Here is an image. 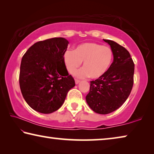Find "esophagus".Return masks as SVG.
<instances>
[{"instance_id":"obj_1","label":"esophagus","mask_w":154,"mask_h":154,"mask_svg":"<svg viewBox=\"0 0 154 154\" xmlns=\"http://www.w3.org/2000/svg\"><path fill=\"white\" fill-rule=\"evenodd\" d=\"M75 83H76V84H78V83H79L80 82V80L77 79H75Z\"/></svg>"}]
</instances>
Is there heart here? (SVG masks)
<instances>
[{
  "label": "heart",
  "mask_w": 154,
  "mask_h": 154,
  "mask_svg": "<svg viewBox=\"0 0 154 154\" xmlns=\"http://www.w3.org/2000/svg\"><path fill=\"white\" fill-rule=\"evenodd\" d=\"M113 51L100 44L86 42L80 44L73 50L69 49L64 54L68 72L73 74L83 62V68L76 72L78 77L90 76L97 79L105 73L113 60Z\"/></svg>",
  "instance_id": "obj_1"
}]
</instances>
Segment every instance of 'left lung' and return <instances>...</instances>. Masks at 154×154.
<instances>
[{
    "mask_svg": "<svg viewBox=\"0 0 154 154\" xmlns=\"http://www.w3.org/2000/svg\"><path fill=\"white\" fill-rule=\"evenodd\" d=\"M111 46L113 62L105 74L90 82L86 102L99 114H108L123 105L134 83V64L127 49L115 41L103 39Z\"/></svg>",
    "mask_w": 154,
    "mask_h": 154,
    "instance_id": "obj_1",
    "label": "left lung"
}]
</instances>
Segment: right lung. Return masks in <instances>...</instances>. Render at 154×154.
<instances>
[{
    "label": "right lung",
    "mask_w": 154,
    "mask_h": 154,
    "mask_svg": "<svg viewBox=\"0 0 154 154\" xmlns=\"http://www.w3.org/2000/svg\"><path fill=\"white\" fill-rule=\"evenodd\" d=\"M68 41L55 37L35 43L23 56L19 82L27 104L34 110L48 114L58 110L69 91L75 85L64 61Z\"/></svg>",
    "instance_id": "obj_1"
}]
</instances>
